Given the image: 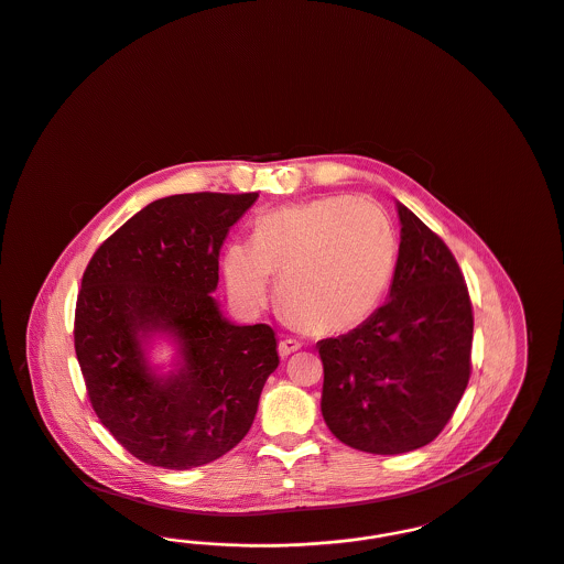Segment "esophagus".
<instances>
[{"instance_id":"esophagus-1","label":"esophagus","mask_w":564,"mask_h":564,"mask_svg":"<svg viewBox=\"0 0 564 564\" xmlns=\"http://www.w3.org/2000/svg\"><path fill=\"white\" fill-rule=\"evenodd\" d=\"M301 341H296V339H283L281 344H279V356L281 358H288L290 354H294V351H299L301 349Z\"/></svg>"}]
</instances>
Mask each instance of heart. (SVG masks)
Listing matches in <instances>:
<instances>
[{"label": "heart", "instance_id": "heart-1", "mask_svg": "<svg viewBox=\"0 0 564 564\" xmlns=\"http://www.w3.org/2000/svg\"><path fill=\"white\" fill-rule=\"evenodd\" d=\"M397 265V236L382 206L349 195L283 206L261 217L253 245L225 251L234 301L260 308L279 279V304L308 333H341L382 303Z\"/></svg>", "mask_w": 564, "mask_h": 564}]
</instances>
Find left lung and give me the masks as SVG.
<instances>
[{"instance_id": "obj_1", "label": "left lung", "mask_w": 564, "mask_h": 564, "mask_svg": "<svg viewBox=\"0 0 564 564\" xmlns=\"http://www.w3.org/2000/svg\"><path fill=\"white\" fill-rule=\"evenodd\" d=\"M390 299L358 328L319 341L322 414L344 444L399 455L435 440L473 373L475 315L462 268L421 218L397 204Z\"/></svg>"}]
</instances>
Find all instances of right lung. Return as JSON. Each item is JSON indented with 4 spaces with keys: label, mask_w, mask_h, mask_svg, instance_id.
Returning <instances> with one entry per match:
<instances>
[{
    "label": "right lung",
    "mask_w": 564,
    "mask_h": 564,
    "mask_svg": "<svg viewBox=\"0 0 564 564\" xmlns=\"http://www.w3.org/2000/svg\"><path fill=\"white\" fill-rule=\"evenodd\" d=\"M260 193L156 199L113 231L87 263L75 308V351L89 403L132 457L188 470L249 434L279 365L268 324L234 326L210 292L234 223ZM172 332L183 369L156 379L142 339Z\"/></svg>",
    "instance_id": "right-lung-1"
}]
</instances>
